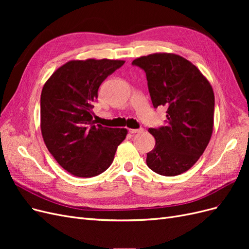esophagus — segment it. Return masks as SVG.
Wrapping results in <instances>:
<instances>
[{"instance_id":"1","label":"esophagus","mask_w":249,"mask_h":249,"mask_svg":"<svg viewBox=\"0 0 249 249\" xmlns=\"http://www.w3.org/2000/svg\"><path fill=\"white\" fill-rule=\"evenodd\" d=\"M141 132H143L142 127H140V129H129V133H131V134H136V133H141Z\"/></svg>"}]
</instances>
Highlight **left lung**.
Instances as JSON below:
<instances>
[{"mask_svg":"<svg viewBox=\"0 0 249 249\" xmlns=\"http://www.w3.org/2000/svg\"><path fill=\"white\" fill-rule=\"evenodd\" d=\"M132 65L144 71L154 108H167L166 124L148 130L156 145L147 153V166L161 176L180 175L196 163L212 136V86L196 66L178 55L143 56Z\"/></svg>","mask_w":249,"mask_h":249,"instance_id":"left-lung-1","label":"left lung"}]
</instances>
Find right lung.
I'll return each instance as SVG.
<instances>
[{"label": "right lung", "instance_id": "1", "mask_svg": "<svg viewBox=\"0 0 249 249\" xmlns=\"http://www.w3.org/2000/svg\"><path fill=\"white\" fill-rule=\"evenodd\" d=\"M123 60H73L44 84L40 96L41 133L49 152L71 175L91 178L107 170L125 129L95 124L93 104L102 83Z\"/></svg>", "mask_w": 249, "mask_h": 249}]
</instances>
